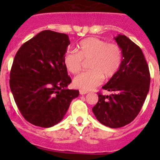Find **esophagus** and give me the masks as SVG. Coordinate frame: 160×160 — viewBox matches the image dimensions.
<instances>
[{"label": "esophagus", "mask_w": 160, "mask_h": 160, "mask_svg": "<svg viewBox=\"0 0 160 160\" xmlns=\"http://www.w3.org/2000/svg\"><path fill=\"white\" fill-rule=\"evenodd\" d=\"M79 93H80V94H82V95H83V94H87V93H88V91H87V90H79Z\"/></svg>", "instance_id": "obj_1"}]
</instances>
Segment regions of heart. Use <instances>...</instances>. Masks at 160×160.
<instances>
[{"label":"heart","mask_w":160,"mask_h":160,"mask_svg":"<svg viewBox=\"0 0 160 160\" xmlns=\"http://www.w3.org/2000/svg\"><path fill=\"white\" fill-rule=\"evenodd\" d=\"M78 52L69 50L63 58L66 70L71 73L81 71L84 61H89L90 71L78 75L73 86L82 90H90L99 86L103 77L114 76L122 60V49L115 43H107L97 38H86L78 45Z\"/></svg>","instance_id":"1"}]
</instances>
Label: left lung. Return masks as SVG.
<instances>
[{"instance_id": "1", "label": "left lung", "mask_w": 160, "mask_h": 160, "mask_svg": "<svg viewBox=\"0 0 160 160\" xmlns=\"http://www.w3.org/2000/svg\"><path fill=\"white\" fill-rule=\"evenodd\" d=\"M122 49V60L117 73L102 89L111 95L98 93L93 113L102 124L111 128L128 125L141 111L150 88L149 67L142 49L125 35L114 38Z\"/></svg>"}]
</instances>
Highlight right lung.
I'll use <instances>...</instances> for the list:
<instances>
[{"label":"right lung","instance_id":"1","mask_svg":"<svg viewBox=\"0 0 160 160\" xmlns=\"http://www.w3.org/2000/svg\"><path fill=\"white\" fill-rule=\"evenodd\" d=\"M70 44L68 35L44 30L25 42L13 59L11 91L26 121L50 128L65 116L78 90L66 89L71 82L63 58Z\"/></svg>","mask_w":160,"mask_h":160}]
</instances>
